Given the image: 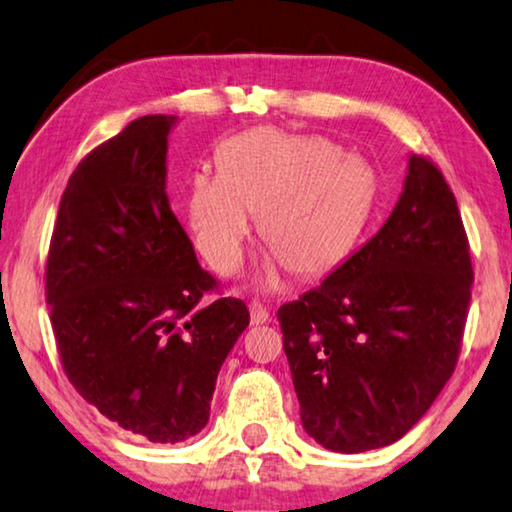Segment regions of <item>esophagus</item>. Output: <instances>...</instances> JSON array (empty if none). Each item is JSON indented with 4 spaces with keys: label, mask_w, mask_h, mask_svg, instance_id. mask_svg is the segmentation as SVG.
<instances>
[{
    "label": "esophagus",
    "mask_w": 512,
    "mask_h": 512,
    "mask_svg": "<svg viewBox=\"0 0 512 512\" xmlns=\"http://www.w3.org/2000/svg\"><path fill=\"white\" fill-rule=\"evenodd\" d=\"M269 320H271L269 308L262 306V304H250V325H253V327L266 325Z\"/></svg>",
    "instance_id": "obj_1"
}]
</instances>
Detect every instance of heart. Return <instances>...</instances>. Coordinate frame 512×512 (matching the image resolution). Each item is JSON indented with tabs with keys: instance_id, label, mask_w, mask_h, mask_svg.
<instances>
[{
	"instance_id": "heart-1",
	"label": "heart",
	"mask_w": 512,
	"mask_h": 512,
	"mask_svg": "<svg viewBox=\"0 0 512 512\" xmlns=\"http://www.w3.org/2000/svg\"><path fill=\"white\" fill-rule=\"evenodd\" d=\"M378 197L369 160L345 155L318 134H287L262 127L236 134L218 150V174L197 171L187 192L194 243L225 276L241 269L255 218L276 257L264 287L287 264L315 278L336 269L362 236Z\"/></svg>"
}]
</instances>
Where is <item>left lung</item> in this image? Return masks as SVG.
Masks as SVG:
<instances>
[{
  "instance_id": "obj_1",
  "label": "left lung",
  "mask_w": 512,
  "mask_h": 512,
  "mask_svg": "<svg viewBox=\"0 0 512 512\" xmlns=\"http://www.w3.org/2000/svg\"><path fill=\"white\" fill-rule=\"evenodd\" d=\"M471 283L455 194L434 164L408 155L378 234L278 308L306 434L345 455L406 436L455 371Z\"/></svg>"
}]
</instances>
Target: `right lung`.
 <instances>
[{"instance_id": "add662e5", "label": "right lung", "mask_w": 512, "mask_h": 512, "mask_svg": "<svg viewBox=\"0 0 512 512\" xmlns=\"http://www.w3.org/2000/svg\"><path fill=\"white\" fill-rule=\"evenodd\" d=\"M176 115H143L92 150L62 194L46 304L67 378L125 431L181 443L211 415L220 366L250 313L199 306L215 280L171 211Z\"/></svg>"}]
</instances>
